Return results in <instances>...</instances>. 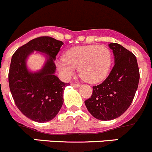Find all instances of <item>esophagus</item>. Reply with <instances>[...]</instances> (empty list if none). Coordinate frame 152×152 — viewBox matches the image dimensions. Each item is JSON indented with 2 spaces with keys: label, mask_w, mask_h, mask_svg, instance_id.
<instances>
[{
  "label": "esophagus",
  "mask_w": 152,
  "mask_h": 152,
  "mask_svg": "<svg viewBox=\"0 0 152 152\" xmlns=\"http://www.w3.org/2000/svg\"><path fill=\"white\" fill-rule=\"evenodd\" d=\"M72 86L73 87H75V88H79V87L80 86V84H75V83H72Z\"/></svg>",
  "instance_id": "1"
}]
</instances>
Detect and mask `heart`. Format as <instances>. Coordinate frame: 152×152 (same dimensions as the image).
<instances>
[{
  "instance_id": "b5f03b06",
  "label": "heart",
  "mask_w": 152,
  "mask_h": 152,
  "mask_svg": "<svg viewBox=\"0 0 152 152\" xmlns=\"http://www.w3.org/2000/svg\"><path fill=\"white\" fill-rule=\"evenodd\" d=\"M112 62L109 48L98 45L72 48L64 54V58L55 63L61 76L69 80L78 67L80 76L86 81L96 83L103 80L109 74Z\"/></svg>"
}]
</instances>
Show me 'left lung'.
Returning a JSON list of instances; mask_svg holds the SVG:
<instances>
[{
  "mask_svg": "<svg viewBox=\"0 0 152 152\" xmlns=\"http://www.w3.org/2000/svg\"><path fill=\"white\" fill-rule=\"evenodd\" d=\"M115 65L106 80L93 86L92 95L85 101L96 119L111 121L129 109L138 87L140 72L136 57L118 43H110Z\"/></svg>",
  "mask_w": 152,
  "mask_h": 152,
  "instance_id": "left-lung-1",
  "label": "left lung"
}]
</instances>
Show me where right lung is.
Listing matches in <instances>:
<instances>
[{
	"label": "right lung",
	"instance_id": "right-lung-1",
	"mask_svg": "<svg viewBox=\"0 0 152 152\" xmlns=\"http://www.w3.org/2000/svg\"><path fill=\"white\" fill-rule=\"evenodd\" d=\"M64 43L51 37H40L19 48L12 58L9 72L10 91L19 110L37 123L52 121L64 103V91L69 83L55 75V61ZM46 58L42 69L30 71L28 58L34 51Z\"/></svg>",
	"mask_w": 152,
	"mask_h": 152
}]
</instances>
